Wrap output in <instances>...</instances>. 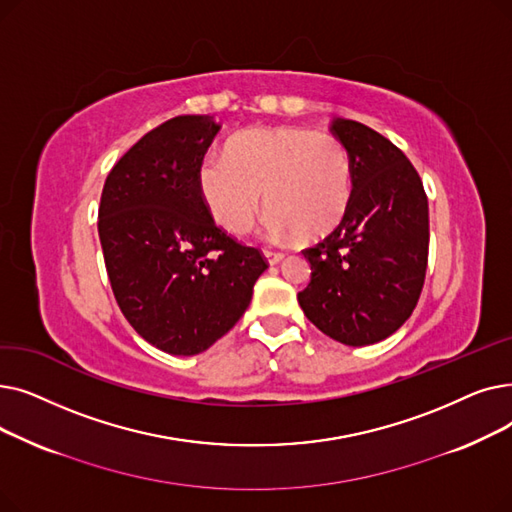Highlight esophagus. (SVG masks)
<instances>
[{
    "label": "esophagus",
    "mask_w": 512,
    "mask_h": 512,
    "mask_svg": "<svg viewBox=\"0 0 512 512\" xmlns=\"http://www.w3.org/2000/svg\"><path fill=\"white\" fill-rule=\"evenodd\" d=\"M264 258H266V262L273 266V264H279L283 260V254L281 252H273V250H264Z\"/></svg>",
    "instance_id": "1"
}]
</instances>
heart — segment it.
<instances>
[{
  "instance_id": "obj_1",
  "label": "heart",
  "mask_w": 512,
  "mask_h": 512,
  "mask_svg": "<svg viewBox=\"0 0 512 512\" xmlns=\"http://www.w3.org/2000/svg\"><path fill=\"white\" fill-rule=\"evenodd\" d=\"M214 221L243 233L264 206L275 237L316 241L329 235L350 206L352 166L339 139L302 127L252 129L235 135L225 156H208L198 173Z\"/></svg>"
}]
</instances>
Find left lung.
Wrapping results in <instances>:
<instances>
[{"label":"left lung","instance_id":"1","mask_svg":"<svg viewBox=\"0 0 512 512\" xmlns=\"http://www.w3.org/2000/svg\"><path fill=\"white\" fill-rule=\"evenodd\" d=\"M331 133L352 166L344 221L302 250L310 283L298 294L308 321L346 346L396 333L415 310L429 254V204L421 177L396 145L356 120Z\"/></svg>","mask_w":512,"mask_h":512}]
</instances>
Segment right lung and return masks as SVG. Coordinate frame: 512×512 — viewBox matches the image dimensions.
<instances>
[{"instance_id": "1", "label": "right lung", "mask_w": 512, "mask_h": 512, "mask_svg": "<svg viewBox=\"0 0 512 512\" xmlns=\"http://www.w3.org/2000/svg\"><path fill=\"white\" fill-rule=\"evenodd\" d=\"M221 125L170 118L145 133L104 183L100 241L114 298L158 350H208L246 312L266 260L218 229L198 173Z\"/></svg>"}]
</instances>
